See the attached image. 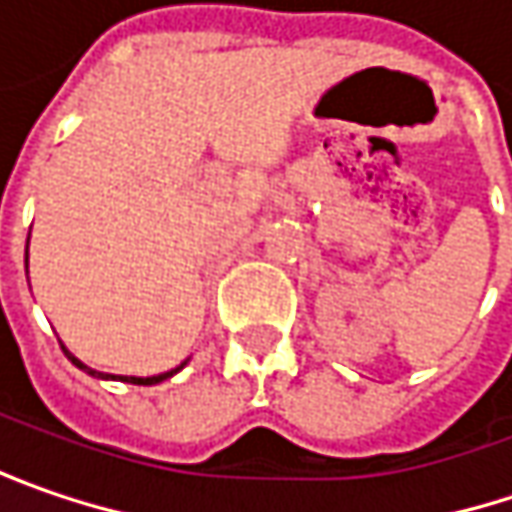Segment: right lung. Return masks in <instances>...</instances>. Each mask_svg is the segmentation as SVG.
Instances as JSON below:
<instances>
[{"label": "right lung", "instance_id": "right-lung-1", "mask_svg": "<svg viewBox=\"0 0 512 512\" xmlns=\"http://www.w3.org/2000/svg\"><path fill=\"white\" fill-rule=\"evenodd\" d=\"M28 245H30V236H28ZM25 265H28V259H25ZM62 350H65V356H68L70 362L76 364L79 370H85V373H88V376H93V379H119V382H130V384H159V382H165V379L176 376V373H179V370H182V367L187 364V362H182L179 367L168 370V373H159V376H145V379H142V376H113V373H102V370H93V367H88L85 362H79V359H76V356L70 353L68 347H65V344H62Z\"/></svg>", "mask_w": 512, "mask_h": 512}]
</instances>
